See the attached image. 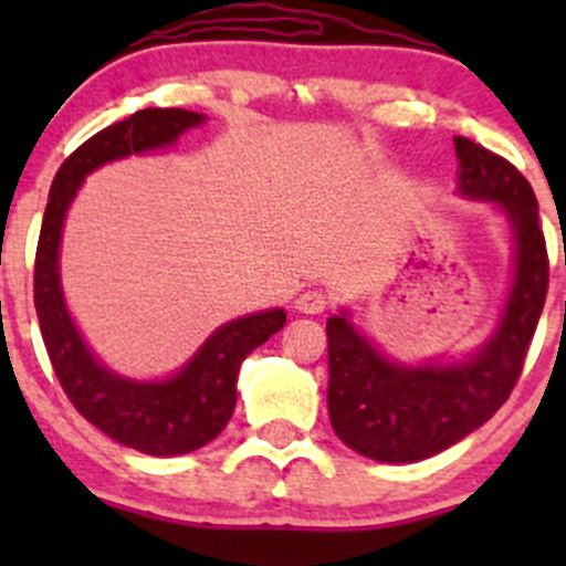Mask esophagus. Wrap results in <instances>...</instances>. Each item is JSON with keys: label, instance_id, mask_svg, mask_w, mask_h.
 Returning <instances> with one entry per match:
<instances>
[{"label": "esophagus", "instance_id": "1", "mask_svg": "<svg viewBox=\"0 0 566 566\" xmlns=\"http://www.w3.org/2000/svg\"><path fill=\"white\" fill-rule=\"evenodd\" d=\"M295 310L304 312V315H319V312L328 310V295L323 290H306L295 301Z\"/></svg>", "mask_w": 566, "mask_h": 566}]
</instances>
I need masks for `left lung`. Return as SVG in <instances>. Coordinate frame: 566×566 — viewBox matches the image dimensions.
Here are the masks:
<instances>
[{
    "instance_id": "8db88e82",
    "label": "left lung",
    "mask_w": 566,
    "mask_h": 566,
    "mask_svg": "<svg viewBox=\"0 0 566 566\" xmlns=\"http://www.w3.org/2000/svg\"><path fill=\"white\" fill-rule=\"evenodd\" d=\"M454 150L460 193L499 202L515 230V282L493 339L447 367H399L345 315L325 323L331 427L353 452L380 462L432 458L482 427L515 389L545 306L551 262L534 188L515 164L465 136H454Z\"/></svg>"
}]
</instances>
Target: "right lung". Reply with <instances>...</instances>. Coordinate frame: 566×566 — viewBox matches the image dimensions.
Returning <instances> with one entry per match:
<instances>
[{
	"instance_id": "right-lung-1",
	"label": "right lung",
	"mask_w": 566,
	"mask_h": 566,
	"mask_svg": "<svg viewBox=\"0 0 566 566\" xmlns=\"http://www.w3.org/2000/svg\"><path fill=\"white\" fill-rule=\"evenodd\" d=\"M186 108H142L90 136L65 158L49 191L35 251V310L51 367L73 408L114 441L136 452L172 458L213 441L235 410V380L243 358L284 325L282 310L260 312L221 325L182 373L161 384H134L101 367L67 317L60 290L62 219L84 175L114 158L172 145L182 130L202 123Z\"/></svg>"
}]
</instances>
